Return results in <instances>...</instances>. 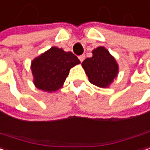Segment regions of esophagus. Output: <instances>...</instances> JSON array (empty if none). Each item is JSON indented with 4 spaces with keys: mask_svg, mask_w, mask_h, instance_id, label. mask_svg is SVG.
Segmentation results:
<instances>
[{
    "mask_svg": "<svg viewBox=\"0 0 150 150\" xmlns=\"http://www.w3.org/2000/svg\"><path fill=\"white\" fill-rule=\"evenodd\" d=\"M79 60H80L81 62H83L84 60V59H85V56H84V55H80V56L79 57Z\"/></svg>",
    "mask_w": 150,
    "mask_h": 150,
    "instance_id": "obj_1",
    "label": "esophagus"
}]
</instances>
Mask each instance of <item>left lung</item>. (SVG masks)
<instances>
[{"mask_svg": "<svg viewBox=\"0 0 150 150\" xmlns=\"http://www.w3.org/2000/svg\"><path fill=\"white\" fill-rule=\"evenodd\" d=\"M92 57L82 62L89 81L92 84L106 88L113 82L118 73V65L115 58L103 47L92 51Z\"/></svg>", "mask_w": 150, "mask_h": 150, "instance_id": "obj_1", "label": "left lung"}]
</instances>
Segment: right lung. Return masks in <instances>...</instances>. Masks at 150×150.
<instances>
[{"label":"right lung","instance_id":"add662e5","mask_svg":"<svg viewBox=\"0 0 150 150\" xmlns=\"http://www.w3.org/2000/svg\"><path fill=\"white\" fill-rule=\"evenodd\" d=\"M79 63V59L72 52L51 47L32 61L33 84L44 91H58L63 86L71 68Z\"/></svg>","mask_w":150,"mask_h":150}]
</instances>
